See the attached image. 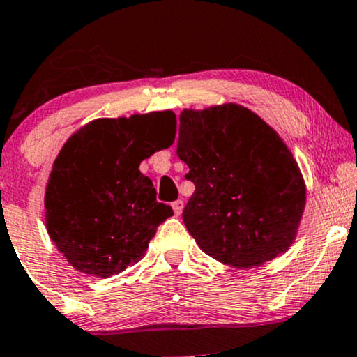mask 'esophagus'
Masks as SVG:
<instances>
[{
  "mask_svg": "<svg viewBox=\"0 0 357 357\" xmlns=\"http://www.w3.org/2000/svg\"><path fill=\"white\" fill-rule=\"evenodd\" d=\"M171 206H173L174 215L179 216V215H181V213H183V208H184L183 199H176V202H173V204H171Z\"/></svg>",
  "mask_w": 357,
  "mask_h": 357,
  "instance_id": "esophagus-1",
  "label": "esophagus"
}]
</instances>
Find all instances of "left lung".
Masks as SVG:
<instances>
[{"label":"left lung","mask_w":357,"mask_h":357,"mask_svg":"<svg viewBox=\"0 0 357 357\" xmlns=\"http://www.w3.org/2000/svg\"><path fill=\"white\" fill-rule=\"evenodd\" d=\"M178 155L195 184L183 221L204 253L248 268L290 247L305 184L292 153L257 114L236 104L184 110Z\"/></svg>","instance_id":"left-lung-1"}]
</instances>
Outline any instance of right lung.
I'll list each match as a JSON object with an SVG mask.
<instances>
[{
  "label": "right lung",
  "mask_w": 357,
  "mask_h": 357,
  "mask_svg": "<svg viewBox=\"0 0 357 357\" xmlns=\"http://www.w3.org/2000/svg\"><path fill=\"white\" fill-rule=\"evenodd\" d=\"M171 110L97 119L61 147L45 192L47 230L77 270L110 277L137 264L159 225L173 215L139 171L174 142Z\"/></svg>",
  "instance_id": "right-lung-1"
}]
</instances>
